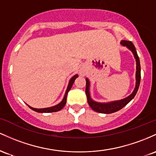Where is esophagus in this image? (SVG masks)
<instances>
[{"mask_svg": "<svg viewBox=\"0 0 156 156\" xmlns=\"http://www.w3.org/2000/svg\"><path fill=\"white\" fill-rule=\"evenodd\" d=\"M82 74H84V73H83V72H82Z\"/></svg>", "mask_w": 156, "mask_h": 156, "instance_id": "esophagus-1", "label": "esophagus"}]
</instances>
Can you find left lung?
Returning <instances> with one entry per match:
<instances>
[{
	"mask_svg": "<svg viewBox=\"0 0 156 156\" xmlns=\"http://www.w3.org/2000/svg\"><path fill=\"white\" fill-rule=\"evenodd\" d=\"M121 44L127 46L129 49L132 51L133 53V55L136 58V85L135 87L133 92L132 94H130L128 97L125 98V99H122L119 101H112L110 103H99L96 102V101H93L91 98L90 97V93H89V80L86 79V87H85V94H86V97L87 99V103L90 105V108L94 110V111L98 112V113H113L115 112L119 111V110L123 108L125 105H127L130 101L133 99L135 96H136V93L138 91V89L139 87L140 81H141V66H140V61L139 56L137 55L136 48H135L134 45L133 44L132 42L127 41V40H122Z\"/></svg>",
	"mask_w": 156,
	"mask_h": 156,
	"instance_id": "8db88e82",
	"label": "left lung"
}]
</instances>
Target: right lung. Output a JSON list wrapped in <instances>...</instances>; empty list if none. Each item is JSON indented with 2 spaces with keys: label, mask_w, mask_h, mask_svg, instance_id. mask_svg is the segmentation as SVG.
Masks as SVG:
<instances>
[{
  "label": "right lung",
  "mask_w": 156,
  "mask_h": 156,
  "mask_svg": "<svg viewBox=\"0 0 156 156\" xmlns=\"http://www.w3.org/2000/svg\"><path fill=\"white\" fill-rule=\"evenodd\" d=\"M77 77H78V75L76 74V75H74V76H73V77L71 79V80H70L69 86H68V87H67V90H66V94H65V97L63 98V99H62V101H61L59 104L57 105H55L54 107H51V108H41V109H37V108H31V107L29 106V105H28V106H29L31 110H33V111H34L36 112H38V113H53V112H57V111H60V110L62 109V108H63V107L66 105V99H67L68 93H69L70 90H71V87H72L73 84V83H74V80H76V79Z\"/></svg>",
  "instance_id": "right-lung-1"
}]
</instances>
